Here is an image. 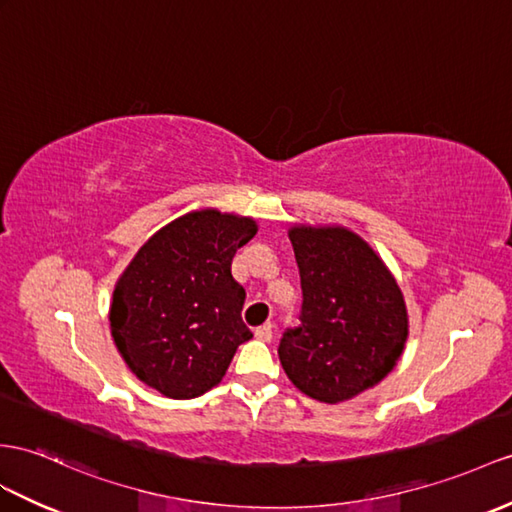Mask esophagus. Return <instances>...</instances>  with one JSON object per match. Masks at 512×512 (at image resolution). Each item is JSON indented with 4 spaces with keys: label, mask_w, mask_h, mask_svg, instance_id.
<instances>
[{
    "label": "esophagus",
    "mask_w": 512,
    "mask_h": 512,
    "mask_svg": "<svg viewBox=\"0 0 512 512\" xmlns=\"http://www.w3.org/2000/svg\"><path fill=\"white\" fill-rule=\"evenodd\" d=\"M256 339L258 341H271V336H273V326H271V323H263V326H260V328H256Z\"/></svg>",
    "instance_id": "esophagus-1"
}]
</instances>
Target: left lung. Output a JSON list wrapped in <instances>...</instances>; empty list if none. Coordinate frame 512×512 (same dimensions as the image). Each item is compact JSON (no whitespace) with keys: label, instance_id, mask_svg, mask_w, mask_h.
Masks as SVG:
<instances>
[{"label":"left lung","instance_id":"8db88e82","mask_svg":"<svg viewBox=\"0 0 512 512\" xmlns=\"http://www.w3.org/2000/svg\"><path fill=\"white\" fill-rule=\"evenodd\" d=\"M289 239L302 310L299 326L282 334L280 363L313 400H352L389 376L404 352V295L380 256L352 230L293 226Z\"/></svg>","mask_w":512,"mask_h":512}]
</instances>
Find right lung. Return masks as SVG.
<instances>
[{"label": "right lung", "instance_id": "right-lung-1", "mask_svg": "<svg viewBox=\"0 0 512 512\" xmlns=\"http://www.w3.org/2000/svg\"><path fill=\"white\" fill-rule=\"evenodd\" d=\"M256 232L254 219L204 208L167 223L136 252L108 319L141 382L171 400H193L226 376L236 347L252 339L232 258Z\"/></svg>", "mask_w": 512, "mask_h": 512}]
</instances>
